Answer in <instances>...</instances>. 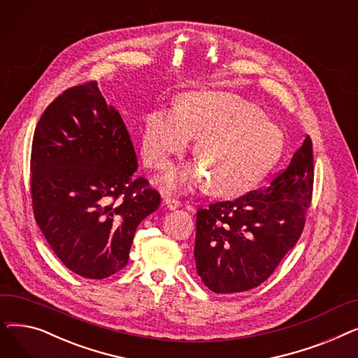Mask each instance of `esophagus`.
<instances>
[{
	"instance_id": "esophagus-1",
	"label": "esophagus",
	"mask_w": 358,
	"mask_h": 358,
	"mask_svg": "<svg viewBox=\"0 0 358 358\" xmlns=\"http://www.w3.org/2000/svg\"><path fill=\"white\" fill-rule=\"evenodd\" d=\"M164 204L166 206V208L169 209V210H176V209H178L180 206H181V201L178 200V199H174V197H169V196H165L164 197Z\"/></svg>"
}]
</instances>
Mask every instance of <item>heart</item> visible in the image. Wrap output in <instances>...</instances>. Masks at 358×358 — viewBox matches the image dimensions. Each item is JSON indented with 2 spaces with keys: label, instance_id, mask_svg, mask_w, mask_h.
<instances>
[{
  "label": "heart",
  "instance_id": "obj_1",
  "mask_svg": "<svg viewBox=\"0 0 358 358\" xmlns=\"http://www.w3.org/2000/svg\"><path fill=\"white\" fill-rule=\"evenodd\" d=\"M197 136L198 161L184 164L165 174L159 185L180 192L208 177L209 190L232 196L245 192L278 158L283 138L261 110L238 96L222 91L184 94L176 110L150 108L141 134L143 161L154 169H165L173 158Z\"/></svg>",
  "mask_w": 358,
  "mask_h": 358
}]
</instances>
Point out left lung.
I'll return each instance as SVG.
<instances>
[{
	"mask_svg": "<svg viewBox=\"0 0 358 358\" xmlns=\"http://www.w3.org/2000/svg\"><path fill=\"white\" fill-rule=\"evenodd\" d=\"M313 190L309 136L267 187L197 210L194 259L204 286L238 293L259 286L296 245Z\"/></svg>",
	"mask_w": 358,
	"mask_h": 358,
	"instance_id": "left-lung-1",
	"label": "left lung"
}]
</instances>
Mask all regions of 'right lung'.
<instances>
[{"label": "right lung", "mask_w": 358, "mask_h": 358, "mask_svg": "<svg viewBox=\"0 0 358 358\" xmlns=\"http://www.w3.org/2000/svg\"><path fill=\"white\" fill-rule=\"evenodd\" d=\"M136 169L120 113L96 81L64 91L45 110L31 145L33 212L75 274L100 280L127 264L138 224L161 203Z\"/></svg>", "instance_id": "right-lung-1"}]
</instances>
